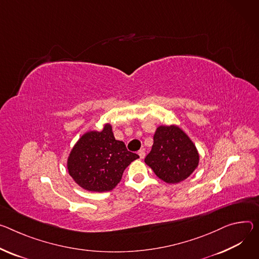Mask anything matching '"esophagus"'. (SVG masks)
Segmentation results:
<instances>
[{
	"instance_id": "34e87169",
	"label": "esophagus",
	"mask_w": 259,
	"mask_h": 259,
	"mask_svg": "<svg viewBox=\"0 0 259 259\" xmlns=\"http://www.w3.org/2000/svg\"><path fill=\"white\" fill-rule=\"evenodd\" d=\"M138 155H139L140 159H144L145 156H146V153H145L144 150H139V151H138Z\"/></svg>"
}]
</instances>
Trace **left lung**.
<instances>
[{"mask_svg":"<svg viewBox=\"0 0 259 259\" xmlns=\"http://www.w3.org/2000/svg\"><path fill=\"white\" fill-rule=\"evenodd\" d=\"M145 162L159 179L176 184L190 177L196 169L199 154L192 140L180 127L159 126Z\"/></svg>","mask_w":259,"mask_h":259,"instance_id":"left-lung-1","label":"left lung"}]
</instances>
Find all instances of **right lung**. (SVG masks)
Instances as JSON below:
<instances>
[{"label":"right lung","instance_id":"obj_1","mask_svg":"<svg viewBox=\"0 0 259 259\" xmlns=\"http://www.w3.org/2000/svg\"><path fill=\"white\" fill-rule=\"evenodd\" d=\"M139 158L116 140L110 124L101 131H88L69 154L67 168L74 182L92 192L112 190L129 164Z\"/></svg>","mask_w":259,"mask_h":259}]
</instances>
